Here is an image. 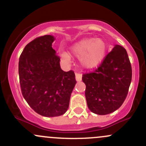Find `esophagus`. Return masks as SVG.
I'll use <instances>...</instances> for the list:
<instances>
[{
  "label": "esophagus",
  "mask_w": 146,
  "mask_h": 146,
  "mask_svg": "<svg viewBox=\"0 0 146 146\" xmlns=\"http://www.w3.org/2000/svg\"><path fill=\"white\" fill-rule=\"evenodd\" d=\"M82 75L80 73H76L75 74V79H76L77 82H80L82 80Z\"/></svg>",
  "instance_id": "obj_1"
}]
</instances>
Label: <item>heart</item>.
<instances>
[{
    "instance_id": "b5f03b06",
    "label": "heart",
    "mask_w": 146,
    "mask_h": 146,
    "mask_svg": "<svg viewBox=\"0 0 146 146\" xmlns=\"http://www.w3.org/2000/svg\"><path fill=\"white\" fill-rule=\"evenodd\" d=\"M106 51V42L100 38H83L70 48L71 53L78 57L81 65L86 69L97 67L104 59ZM60 56L65 62L71 60L70 55L66 52H62Z\"/></svg>"
}]
</instances>
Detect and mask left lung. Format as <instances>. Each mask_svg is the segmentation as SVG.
<instances>
[{
    "instance_id": "8db88e82",
    "label": "left lung",
    "mask_w": 146,
    "mask_h": 146,
    "mask_svg": "<svg viewBox=\"0 0 146 146\" xmlns=\"http://www.w3.org/2000/svg\"><path fill=\"white\" fill-rule=\"evenodd\" d=\"M131 80L132 67L126 50L115 45L98 69L82 77L89 110L104 115L118 109L126 98Z\"/></svg>"
}]
</instances>
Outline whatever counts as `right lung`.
<instances>
[{"mask_svg": "<svg viewBox=\"0 0 146 146\" xmlns=\"http://www.w3.org/2000/svg\"><path fill=\"white\" fill-rule=\"evenodd\" d=\"M51 35L37 38L26 45L19 58L22 94L32 109L42 116L58 117L68 110L76 84L73 71L65 72L52 48Z\"/></svg>", "mask_w": 146, "mask_h": 146, "instance_id": "right-lung-1", "label": "right lung"}]
</instances>
